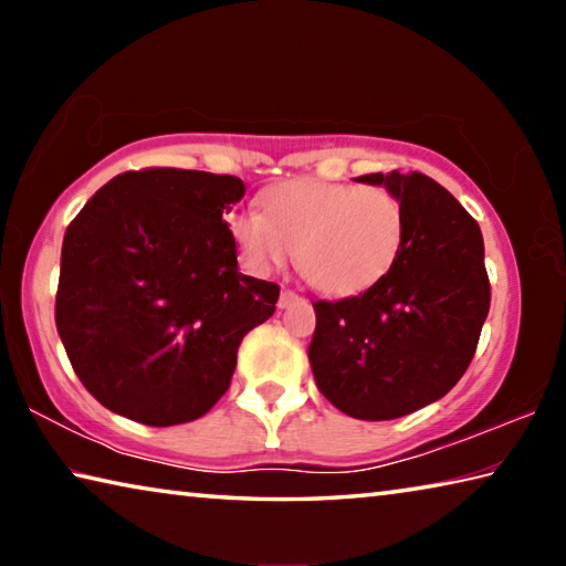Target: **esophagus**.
<instances>
[{
  "label": "esophagus",
  "mask_w": 566,
  "mask_h": 566,
  "mask_svg": "<svg viewBox=\"0 0 566 566\" xmlns=\"http://www.w3.org/2000/svg\"><path fill=\"white\" fill-rule=\"evenodd\" d=\"M302 296L296 294V292H292V290H282V294H280V306L284 310V306H290V304H294V302H300Z\"/></svg>",
  "instance_id": "esophagus-1"
}]
</instances>
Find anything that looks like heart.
<instances>
[{
    "mask_svg": "<svg viewBox=\"0 0 566 566\" xmlns=\"http://www.w3.org/2000/svg\"><path fill=\"white\" fill-rule=\"evenodd\" d=\"M229 232L254 270L296 266L314 290L359 294L385 280L405 244V214L385 187L294 179L262 197V212L237 209Z\"/></svg>",
    "mask_w": 566,
    "mask_h": 566,
    "instance_id": "1",
    "label": "heart"
}]
</instances>
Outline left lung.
Instances as JSON below:
<instances>
[{
	"label": "left lung",
	"instance_id": "1",
	"mask_svg": "<svg viewBox=\"0 0 566 566\" xmlns=\"http://www.w3.org/2000/svg\"><path fill=\"white\" fill-rule=\"evenodd\" d=\"M405 214V244L385 280L359 296L314 302V381L344 415L385 421L442 399L472 361L490 312L474 217L419 171L364 175Z\"/></svg>",
	"mask_w": 566,
	"mask_h": 566
}]
</instances>
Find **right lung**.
<instances>
[{
    "mask_svg": "<svg viewBox=\"0 0 566 566\" xmlns=\"http://www.w3.org/2000/svg\"><path fill=\"white\" fill-rule=\"evenodd\" d=\"M244 181L212 171H124L64 232L54 319L72 369L114 415L195 421L229 389L244 334L280 286L239 272L224 214Z\"/></svg>",
    "mask_w": 566,
    "mask_h": 566,
    "instance_id": "1",
    "label": "right lung"
}]
</instances>
